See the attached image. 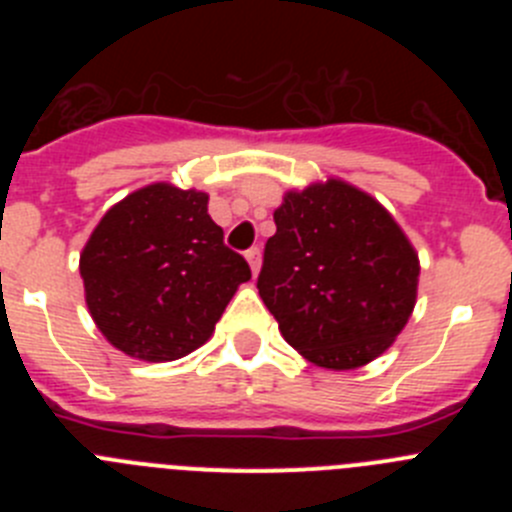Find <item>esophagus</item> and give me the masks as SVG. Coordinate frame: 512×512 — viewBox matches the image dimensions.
Segmentation results:
<instances>
[{"label":"esophagus","instance_id":"1","mask_svg":"<svg viewBox=\"0 0 512 512\" xmlns=\"http://www.w3.org/2000/svg\"><path fill=\"white\" fill-rule=\"evenodd\" d=\"M246 259H248V264H251L253 274H259V266H261V251H259V248H256V246L248 248Z\"/></svg>","mask_w":512,"mask_h":512}]
</instances>
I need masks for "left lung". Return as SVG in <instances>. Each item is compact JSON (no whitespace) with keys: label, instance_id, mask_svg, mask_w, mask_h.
<instances>
[{"label":"left lung","instance_id":"1","mask_svg":"<svg viewBox=\"0 0 512 512\" xmlns=\"http://www.w3.org/2000/svg\"><path fill=\"white\" fill-rule=\"evenodd\" d=\"M274 223L256 287L284 341L325 369L384 354L413 312L420 274L390 212L330 179L287 192Z\"/></svg>","mask_w":512,"mask_h":512}]
</instances>
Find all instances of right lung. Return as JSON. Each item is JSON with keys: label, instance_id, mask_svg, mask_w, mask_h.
<instances>
[{"label": "right lung", "instance_id": "add662e5", "mask_svg": "<svg viewBox=\"0 0 512 512\" xmlns=\"http://www.w3.org/2000/svg\"><path fill=\"white\" fill-rule=\"evenodd\" d=\"M104 338L143 361H174L212 336L246 259L225 246L207 194L151 184L99 220L79 261Z\"/></svg>", "mask_w": 512, "mask_h": 512}]
</instances>
